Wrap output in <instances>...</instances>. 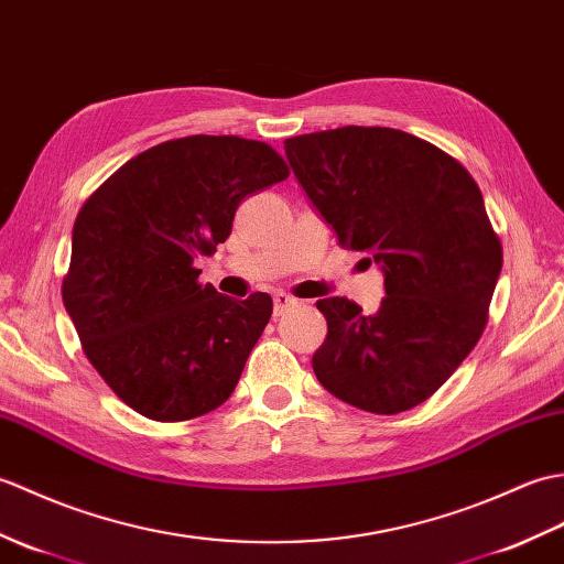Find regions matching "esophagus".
<instances>
[{
	"mask_svg": "<svg viewBox=\"0 0 564 564\" xmlns=\"http://www.w3.org/2000/svg\"><path fill=\"white\" fill-rule=\"evenodd\" d=\"M272 304H274V316H282L284 311L294 308L299 302H296L294 296L286 294V292H274V296H272Z\"/></svg>",
	"mask_w": 564,
	"mask_h": 564,
	"instance_id": "1",
	"label": "esophagus"
}]
</instances>
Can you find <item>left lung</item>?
<instances>
[{
    "mask_svg": "<svg viewBox=\"0 0 564 564\" xmlns=\"http://www.w3.org/2000/svg\"><path fill=\"white\" fill-rule=\"evenodd\" d=\"M284 154L337 243L383 272L381 306L316 302L328 335L316 379L359 410L395 415L424 403L480 340L502 246L480 187L454 156L393 128L299 134Z\"/></svg>",
    "mask_w": 564,
    "mask_h": 564,
    "instance_id": "8db88e82",
    "label": "left lung"
}]
</instances>
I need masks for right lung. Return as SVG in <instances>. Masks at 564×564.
Masks as SVG:
<instances>
[{
    "mask_svg": "<svg viewBox=\"0 0 564 564\" xmlns=\"http://www.w3.org/2000/svg\"><path fill=\"white\" fill-rule=\"evenodd\" d=\"M286 176L265 142L193 134L137 154L84 203L62 302L84 355L140 415L193 420L234 393L272 299L224 296L193 262L229 239L250 193Z\"/></svg>",
    "mask_w": 564,
    "mask_h": 564,
    "instance_id": "obj_1",
    "label": "right lung"
}]
</instances>
